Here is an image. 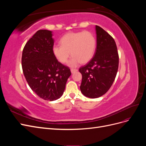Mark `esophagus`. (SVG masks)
Listing matches in <instances>:
<instances>
[{
	"instance_id": "obj_1",
	"label": "esophagus",
	"mask_w": 146,
	"mask_h": 146,
	"mask_svg": "<svg viewBox=\"0 0 146 146\" xmlns=\"http://www.w3.org/2000/svg\"><path fill=\"white\" fill-rule=\"evenodd\" d=\"M70 71H71L72 74H74V72L78 71V69H70Z\"/></svg>"
}]
</instances>
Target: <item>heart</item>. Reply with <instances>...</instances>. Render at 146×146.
I'll return each instance as SVG.
<instances>
[{"mask_svg": "<svg viewBox=\"0 0 146 146\" xmlns=\"http://www.w3.org/2000/svg\"><path fill=\"white\" fill-rule=\"evenodd\" d=\"M60 42L61 45L53 46V54L61 63L67 62L71 54L72 56L68 63L71 67H76L80 62H89L96 48V37L88 31L66 33L61 38Z\"/></svg>", "mask_w": 146, "mask_h": 146, "instance_id": "heart-1", "label": "heart"}]
</instances>
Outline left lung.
I'll list each match as a JSON object with an SVG mask.
<instances>
[{"label":"left lung","mask_w":146,"mask_h":146,"mask_svg":"<svg viewBox=\"0 0 146 146\" xmlns=\"http://www.w3.org/2000/svg\"><path fill=\"white\" fill-rule=\"evenodd\" d=\"M97 47L94 56L79 69L82 75L80 90L89 98H98L107 92L116 78L119 55L116 42L111 36L96 25Z\"/></svg>","instance_id":"1"}]
</instances>
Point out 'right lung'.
<instances>
[{
    "instance_id": "1",
    "label": "right lung",
    "mask_w": 146,
    "mask_h": 146,
    "mask_svg": "<svg viewBox=\"0 0 146 146\" xmlns=\"http://www.w3.org/2000/svg\"><path fill=\"white\" fill-rule=\"evenodd\" d=\"M52 32L39 30L26 43L22 67L29 86L39 98L53 101L60 98L71 75L70 69L54 56Z\"/></svg>"
}]
</instances>
